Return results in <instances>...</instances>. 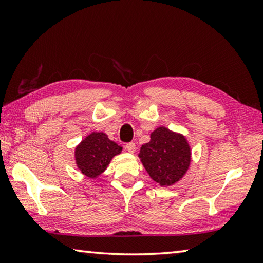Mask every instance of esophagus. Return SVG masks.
I'll return each instance as SVG.
<instances>
[{
    "label": "esophagus",
    "instance_id": "34e87169",
    "mask_svg": "<svg viewBox=\"0 0 263 263\" xmlns=\"http://www.w3.org/2000/svg\"><path fill=\"white\" fill-rule=\"evenodd\" d=\"M125 147H126V149H127V152H130V153H133L136 151V144L135 142H127V144L125 145Z\"/></svg>",
    "mask_w": 263,
    "mask_h": 263
}]
</instances>
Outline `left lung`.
I'll return each mask as SVG.
<instances>
[{
  "instance_id": "8db88e82",
  "label": "left lung",
  "mask_w": 263,
  "mask_h": 263,
  "mask_svg": "<svg viewBox=\"0 0 263 263\" xmlns=\"http://www.w3.org/2000/svg\"><path fill=\"white\" fill-rule=\"evenodd\" d=\"M190 154L183 136L158 127L151 135V141L141 146L139 158L151 179L160 185H172L188 171Z\"/></svg>"
}]
</instances>
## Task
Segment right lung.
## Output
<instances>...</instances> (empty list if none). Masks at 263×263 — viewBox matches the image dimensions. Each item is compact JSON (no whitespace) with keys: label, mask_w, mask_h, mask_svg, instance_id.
I'll return each mask as SVG.
<instances>
[{"label":"right lung","mask_w":263,"mask_h":263,"mask_svg":"<svg viewBox=\"0 0 263 263\" xmlns=\"http://www.w3.org/2000/svg\"><path fill=\"white\" fill-rule=\"evenodd\" d=\"M121 151V146L111 141L103 132H92L75 148V160L82 174L95 179Z\"/></svg>","instance_id":"1"}]
</instances>
